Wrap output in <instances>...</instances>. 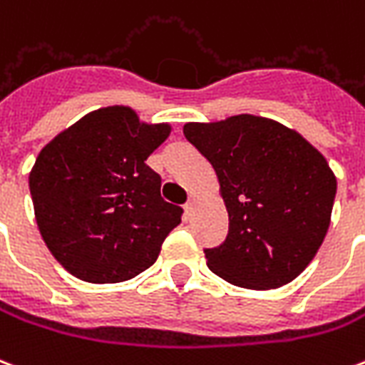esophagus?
I'll list each match as a JSON object with an SVG mask.
<instances>
[{
  "instance_id": "obj_1",
  "label": "esophagus",
  "mask_w": 365,
  "mask_h": 365,
  "mask_svg": "<svg viewBox=\"0 0 365 365\" xmlns=\"http://www.w3.org/2000/svg\"><path fill=\"white\" fill-rule=\"evenodd\" d=\"M195 207H197V199H195V197H191V199L185 202V214H187V216H191V214L195 212Z\"/></svg>"
}]
</instances>
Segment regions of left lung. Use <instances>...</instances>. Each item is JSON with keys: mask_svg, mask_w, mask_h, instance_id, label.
I'll return each instance as SVG.
<instances>
[{"mask_svg": "<svg viewBox=\"0 0 365 365\" xmlns=\"http://www.w3.org/2000/svg\"><path fill=\"white\" fill-rule=\"evenodd\" d=\"M183 133L212 164L230 216L224 243L205 250L232 285L277 289L304 272L329 230L337 178L297 130L235 115L187 122Z\"/></svg>", "mask_w": 365, "mask_h": 365, "instance_id": "8db88e82", "label": "left lung"}]
</instances>
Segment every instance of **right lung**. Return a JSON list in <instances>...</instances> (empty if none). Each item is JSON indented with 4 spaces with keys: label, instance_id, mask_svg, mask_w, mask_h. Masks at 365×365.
<instances>
[{
    "label": "right lung",
    "instance_id": "add662e5",
    "mask_svg": "<svg viewBox=\"0 0 365 365\" xmlns=\"http://www.w3.org/2000/svg\"><path fill=\"white\" fill-rule=\"evenodd\" d=\"M132 107L91 110L55 135L28 176L36 222L55 260L88 283L132 279L158 258L182 222L160 197L147 157L170 135Z\"/></svg>",
    "mask_w": 365,
    "mask_h": 365
}]
</instances>
